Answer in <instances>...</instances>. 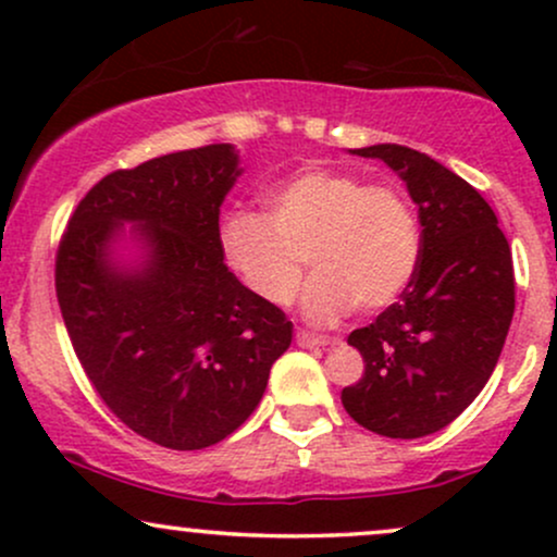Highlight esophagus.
<instances>
[{
  "label": "esophagus",
  "instance_id": "34e87169",
  "mask_svg": "<svg viewBox=\"0 0 557 557\" xmlns=\"http://www.w3.org/2000/svg\"><path fill=\"white\" fill-rule=\"evenodd\" d=\"M296 343L300 345V348H319V345H332L335 343V337H324V335H314V332L298 330Z\"/></svg>",
  "mask_w": 557,
  "mask_h": 557
}]
</instances>
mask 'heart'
<instances>
[{
    "label": "heart",
    "mask_w": 557,
    "mask_h": 557,
    "mask_svg": "<svg viewBox=\"0 0 557 557\" xmlns=\"http://www.w3.org/2000/svg\"><path fill=\"white\" fill-rule=\"evenodd\" d=\"M267 214L233 212L220 225V257L238 283L270 306H287L304 277V311L332 322L345 311L393 306L417 274L421 230L393 185H367L343 170L309 168L267 190Z\"/></svg>",
    "instance_id": "heart-1"
}]
</instances>
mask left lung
<instances>
[{"label":"left lung","instance_id":"left-lung-1","mask_svg":"<svg viewBox=\"0 0 557 557\" xmlns=\"http://www.w3.org/2000/svg\"><path fill=\"white\" fill-rule=\"evenodd\" d=\"M354 154L403 177L421 257L398 304L348 335L363 376L343 389V406L369 432L417 440L461 417L495 372L516 309L513 259L490 203L445 164L398 144Z\"/></svg>","mask_w":557,"mask_h":557}]
</instances>
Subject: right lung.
<instances>
[{
    "label": "right lung",
    "instance_id": "add662e5",
    "mask_svg": "<svg viewBox=\"0 0 557 557\" xmlns=\"http://www.w3.org/2000/svg\"><path fill=\"white\" fill-rule=\"evenodd\" d=\"M240 172L230 144L110 172L57 248V300L83 372L127 430L170 450L238 430L293 341L283 309L220 257V207ZM123 224L137 225L136 265L113 259Z\"/></svg>",
    "mask_w": 557,
    "mask_h": 557
}]
</instances>
